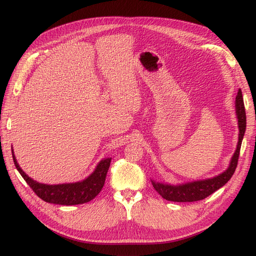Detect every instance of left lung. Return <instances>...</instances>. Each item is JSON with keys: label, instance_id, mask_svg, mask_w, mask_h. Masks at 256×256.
<instances>
[{"label": "left lung", "instance_id": "left-lung-1", "mask_svg": "<svg viewBox=\"0 0 256 256\" xmlns=\"http://www.w3.org/2000/svg\"><path fill=\"white\" fill-rule=\"evenodd\" d=\"M236 120H238V128H239V136H238V143H236V148L234 155L230 158L229 165L226 170L218 174L217 176L206 178V179H200L194 180V182L178 184H172L168 182H160L151 180L154 189L158 192V194L168 201L172 202H194L200 201L203 198H208L212 193H214L222 186H225L229 179L232 177L234 172L236 170V164H238L239 153L241 143L244 136L246 128V110H244V104H243V98L241 90L238 91V94L236 96Z\"/></svg>", "mask_w": 256, "mask_h": 256}]
</instances>
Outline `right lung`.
<instances>
[{"mask_svg": "<svg viewBox=\"0 0 256 256\" xmlns=\"http://www.w3.org/2000/svg\"><path fill=\"white\" fill-rule=\"evenodd\" d=\"M12 154H13L14 164L17 170L20 172L22 177L26 180V182L34 191L36 194L48 203L60 205H77L93 200L103 188L112 160V158H106L100 160L94 170L80 182L46 184L30 178L18 165L13 148H12Z\"/></svg>", "mask_w": 256, "mask_h": 256, "instance_id": "right-lung-1", "label": "right lung"}]
</instances>
